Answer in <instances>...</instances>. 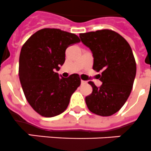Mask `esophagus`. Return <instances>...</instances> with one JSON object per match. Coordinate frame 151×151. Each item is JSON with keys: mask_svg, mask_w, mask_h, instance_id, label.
Listing matches in <instances>:
<instances>
[{"mask_svg": "<svg viewBox=\"0 0 151 151\" xmlns=\"http://www.w3.org/2000/svg\"><path fill=\"white\" fill-rule=\"evenodd\" d=\"M81 84L82 85H84V84H86L87 81H83V80H81Z\"/></svg>", "mask_w": 151, "mask_h": 151, "instance_id": "esophagus-1", "label": "esophagus"}]
</instances>
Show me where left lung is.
I'll return each instance as SVG.
<instances>
[{"instance_id":"left-lung-1","label":"left lung","mask_w":151,"mask_h":151,"mask_svg":"<svg viewBox=\"0 0 151 151\" xmlns=\"http://www.w3.org/2000/svg\"><path fill=\"white\" fill-rule=\"evenodd\" d=\"M81 40L92 52L93 69L102 82L98 88L92 81V93L85 98L91 112L109 116L119 111L128 99L137 73L133 51L127 41L112 30L102 29L81 33Z\"/></svg>"}]
</instances>
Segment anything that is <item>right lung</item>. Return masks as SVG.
Wrapping results in <instances>:
<instances>
[{"mask_svg":"<svg viewBox=\"0 0 151 151\" xmlns=\"http://www.w3.org/2000/svg\"><path fill=\"white\" fill-rule=\"evenodd\" d=\"M80 39L58 29L34 33L22 47L18 75L24 96L32 108L44 117L58 116L67 109L70 99L81 84L78 73L69 78L54 72L65 62V51Z\"/></svg>","mask_w":151,"mask_h":151,"instance_id":"obj_1","label":"right lung"}]
</instances>
